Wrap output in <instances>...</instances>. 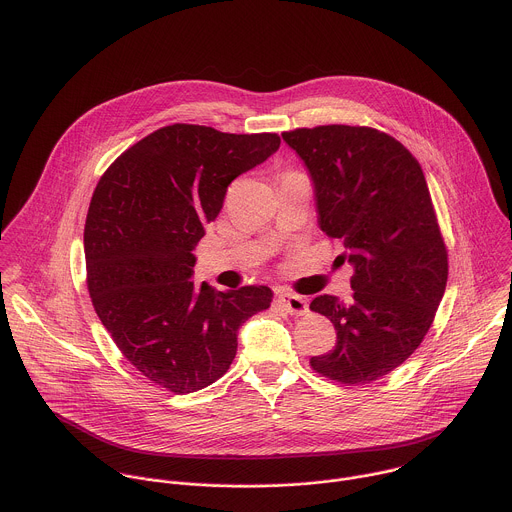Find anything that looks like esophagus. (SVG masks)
<instances>
[{"label": "esophagus", "instance_id": "34e87169", "mask_svg": "<svg viewBox=\"0 0 512 512\" xmlns=\"http://www.w3.org/2000/svg\"><path fill=\"white\" fill-rule=\"evenodd\" d=\"M277 299H279V303L283 305V309H285L289 315L301 317V315H305V313L309 311L307 301H305L303 297L291 293V291H279V293H277Z\"/></svg>", "mask_w": 512, "mask_h": 512}]
</instances>
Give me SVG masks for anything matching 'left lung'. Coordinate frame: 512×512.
<instances>
[{
    "label": "left lung",
    "mask_w": 512,
    "mask_h": 512,
    "mask_svg": "<svg viewBox=\"0 0 512 512\" xmlns=\"http://www.w3.org/2000/svg\"><path fill=\"white\" fill-rule=\"evenodd\" d=\"M283 141L309 171L321 231L343 241L353 267L349 303L311 301L337 331L335 349L311 357V367L345 385L371 383L421 345L447 287V247L423 169L371 127L295 129Z\"/></svg>",
    "instance_id": "left-lung-1"
}]
</instances>
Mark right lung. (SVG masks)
I'll list each match as a JSON object with an SVG mask.
<instances>
[{"label": "right lung", "mask_w": 512, "mask_h": 512, "mask_svg": "<svg viewBox=\"0 0 512 512\" xmlns=\"http://www.w3.org/2000/svg\"><path fill=\"white\" fill-rule=\"evenodd\" d=\"M279 145L277 133L175 123L129 147L95 187L83 233L95 313L123 357L171 393L223 377L241 325L271 305L269 287L215 291L191 277L229 183Z\"/></svg>", "instance_id": "1"}]
</instances>
